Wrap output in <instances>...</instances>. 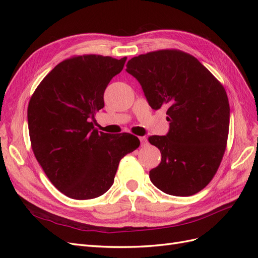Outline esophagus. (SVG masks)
Returning <instances> with one entry per match:
<instances>
[{"label":"esophagus","mask_w":258,"mask_h":258,"mask_svg":"<svg viewBox=\"0 0 258 258\" xmlns=\"http://www.w3.org/2000/svg\"><path fill=\"white\" fill-rule=\"evenodd\" d=\"M139 139H140V141H141V145H142V146H144V145L147 144V139H146L145 137H140Z\"/></svg>","instance_id":"34e87169"}]
</instances>
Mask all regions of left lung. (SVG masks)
Wrapping results in <instances>:
<instances>
[{
	"mask_svg": "<svg viewBox=\"0 0 258 258\" xmlns=\"http://www.w3.org/2000/svg\"><path fill=\"white\" fill-rule=\"evenodd\" d=\"M126 71L142 86L154 110L167 107L170 129L152 136L161 162L152 183L172 196H191L211 182L221 165L229 131V102L223 85L189 53L152 51L130 59Z\"/></svg>",
	"mask_w": 258,
	"mask_h": 258,
	"instance_id": "obj_1",
	"label": "left lung"
}]
</instances>
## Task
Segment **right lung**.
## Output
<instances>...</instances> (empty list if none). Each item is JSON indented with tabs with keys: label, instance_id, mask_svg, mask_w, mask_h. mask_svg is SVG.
Returning a JSON list of instances; mask_svg holds the SVG:
<instances>
[{
	"label": "right lung",
	"instance_id": "obj_1",
	"mask_svg": "<svg viewBox=\"0 0 258 258\" xmlns=\"http://www.w3.org/2000/svg\"><path fill=\"white\" fill-rule=\"evenodd\" d=\"M127 57L84 54L60 62L30 99L28 126L35 158L58 190L76 200L97 198L114 183L119 161L139 147L130 134L93 127L108 83Z\"/></svg>",
	"mask_w": 258,
	"mask_h": 258
}]
</instances>
